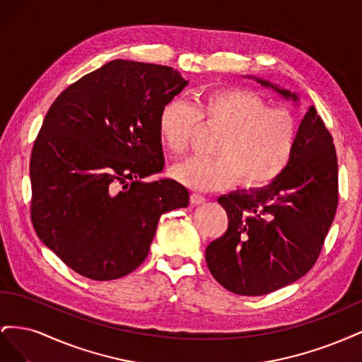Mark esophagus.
<instances>
[{"label": "esophagus", "instance_id": "34e87169", "mask_svg": "<svg viewBox=\"0 0 362 362\" xmlns=\"http://www.w3.org/2000/svg\"><path fill=\"white\" fill-rule=\"evenodd\" d=\"M206 199L204 198L202 194H198V193H192L190 194V202L193 204V205H201V204H204Z\"/></svg>", "mask_w": 362, "mask_h": 362}]
</instances>
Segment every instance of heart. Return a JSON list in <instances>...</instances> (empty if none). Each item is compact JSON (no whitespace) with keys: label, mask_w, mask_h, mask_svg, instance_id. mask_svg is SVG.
<instances>
[{"label":"heart","mask_w":362,"mask_h":362,"mask_svg":"<svg viewBox=\"0 0 362 362\" xmlns=\"http://www.w3.org/2000/svg\"><path fill=\"white\" fill-rule=\"evenodd\" d=\"M199 120L223 128L217 157H192L172 169L185 187L213 192L234 181L245 187H264L290 166L299 139V119L288 107H269L259 93L228 87L208 92L198 107L181 96L164 103L158 115V136L172 156L187 152Z\"/></svg>","instance_id":"b5f03b06"}]
</instances>
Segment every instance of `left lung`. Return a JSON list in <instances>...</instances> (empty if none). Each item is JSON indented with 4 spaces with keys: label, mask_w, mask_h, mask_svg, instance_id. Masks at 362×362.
Segmentation results:
<instances>
[{
    "label": "left lung",
    "mask_w": 362,
    "mask_h": 362,
    "mask_svg": "<svg viewBox=\"0 0 362 362\" xmlns=\"http://www.w3.org/2000/svg\"><path fill=\"white\" fill-rule=\"evenodd\" d=\"M257 81L298 101L286 89ZM217 201L228 214V229L206 246L205 261L222 287L240 296H262L308 273L338 205L337 152L315 108L303 116L294 157L279 178Z\"/></svg>",
    "instance_id": "8db88e82"
}]
</instances>
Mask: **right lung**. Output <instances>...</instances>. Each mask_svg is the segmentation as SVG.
Returning a JSON list of instances; mask_svg holds the SVG:
<instances>
[{
	"label": "right lung",
	"mask_w": 362,
	"mask_h": 362,
	"mask_svg": "<svg viewBox=\"0 0 362 362\" xmlns=\"http://www.w3.org/2000/svg\"><path fill=\"white\" fill-rule=\"evenodd\" d=\"M187 80L170 66L113 60L64 89L30 158L31 222L64 264L112 281L145 261L163 213L189 190L160 173L158 115Z\"/></svg>",
	"instance_id": "1"
}]
</instances>
